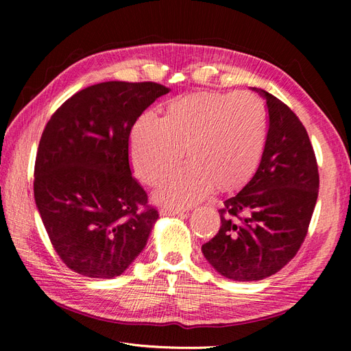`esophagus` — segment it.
Listing matches in <instances>:
<instances>
[{
    "instance_id": "esophagus-1",
    "label": "esophagus",
    "mask_w": 351,
    "mask_h": 351,
    "mask_svg": "<svg viewBox=\"0 0 351 351\" xmlns=\"http://www.w3.org/2000/svg\"><path fill=\"white\" fill-rule=\"evenodd\" d=\"M186 210L187 209H184V208H169V206H167L161 212H162V215H180V214H184Z\"/></svg>"
}]
</instances>
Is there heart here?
Masks as SVG:
<instances>
[{
	"label": "heart",
	"mask_w": 351,
	"mask_h": 351,
	"mask_svg": "<svg viewBox=\"0 0 351 351\" xmlns=\"http://www.w3.org/2000/svg\"><path fill=\"white\" fill-rule=\"evenodd\" d=\"M267 143V114L249 92L209 93L169 104L165 119L143 114L133 130L132 158L136 174L154 184L183 161L186 146L192 162L169 174L156 197L187 206L215 183L234 187L261 162Z\"/></svg>",
	"instance_id": "b5f03b06"
}]
</instances>
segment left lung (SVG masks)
<instances>
[{"instance_id":"obj_1","label":"left lung","mask_w":351,"mask_h":351,"mask_svg":"<svg viewBox=\"0 0 351 351\" xmlns=\"http://www.w3.org/2000/svg\"><path fill=\"white\" fill-rule=\"evenodd\" d=\"M269 129L256 173L241 190L224 196L221 227L202 246L226 278L259 281L285 267L307 234L319 190L309 136L284 102L262 89Z\"/></svg>"}]
</instances>
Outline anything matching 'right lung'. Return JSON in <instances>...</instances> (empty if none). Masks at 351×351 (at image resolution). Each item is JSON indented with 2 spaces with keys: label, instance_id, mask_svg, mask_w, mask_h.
I'll use <instances>...</instances> for the list:
<instances>
[{
  "label": "right lung",
  "instance_id": "right-lung-1",
  "mask_svg": "<svg viewBox=\"0 0 351 351\" xmlns=\"http://www.w3.org/2000/svg\"><path fill=\"white\" fill-rule=\"evenodd\" d=\"M169 89L104 82L74 93L42 133L34 193L60 259L89 278H114L139 256L159 214L132 176V127Z\"/></svg>",
  "mask_w": 351,
  "mask_h": 351
}]
</instances>
